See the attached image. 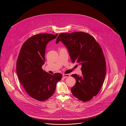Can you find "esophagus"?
Returning <instances> with one entry per match:
<instances>
[{
  "label": "esophagus",
  "instance_id": "1",
  "mask_svg": "<svg viewBox=\"0 0 126 126\" xmlns=\"http://www.w3.org/2000/svg\"><path fill=\"white\" fill-rule=\"evenodd\" d=\"M70 77V75L69 74H63V78H67Z\"/></svg>",
  "mask_w": 126,
  "mask_h": 126
}]
</instances>
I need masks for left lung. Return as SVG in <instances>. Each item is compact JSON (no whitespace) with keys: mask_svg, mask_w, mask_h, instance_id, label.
Masks as SVG:
<instances>
[{"mask_svg":"<svg viewBox=\"0 0 126 126\" xmlns=\"http://www.w3.org/2000/svg\"><path fill=\"white\" fill-rule=\"evenodd\" d=\"M61 41L68 50L73 63L81 66L82 75L73 74L76 83L72 94L79 100L87 102L98 94L106 74L105 56L99 43L91 35L82 32L62 33L56 41Z\"/></svg>","mask_w":126,"mask_h":126,"instance_id":"8db88e82","label":"left lung"}]
</instances>
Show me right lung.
<instances>
[{"instance_id":"1","label":"right lung","mask_w":126,"mask_h":126,"mask_svg":"<svg viewBox=\"0 0 126 126\" xmlns=\"http://www.w3.org/2000/svg\"><path fill=\"white\" fill-rule=\"evenodd\" d=\"M57 35L44 33L31 37L22 46L17 59L16 71L20 83L29 96L39 101L52 96L56 83L62 78L61 74L51 75L42 69L47 45Z\"/></svg>"}]
</instances>
